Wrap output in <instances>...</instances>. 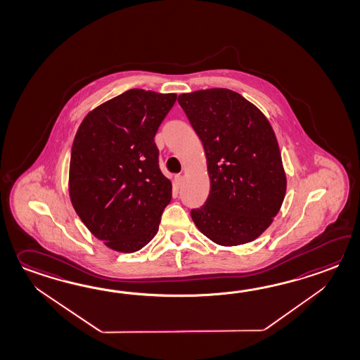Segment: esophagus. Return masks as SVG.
Segmentation results:
<instances>
[{
  "instance_id": "esophagus-1",
  "label": "esophagus",
  "mask_w": 360,
  "mask_h": 360,
  "mask_svg": "<svg viewBox=\"0 0 360 360\" xmlns=\"http://www.w3.org/2000/svg\"><path fill=\"white\" fill-rule=\"evenodd\" d=\"M182 179H184V176H181V174H176L174 176V184H176V187H179L181 184H182Z\"/></svg>"
}]
</instances>
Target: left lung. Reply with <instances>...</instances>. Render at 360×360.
<instances>
[{"mask_svg":"<svg viewBox=\"0 0 360 360\" xmlns=\"http://www.w3.org/2000/svg\"><path fill=\"white\" fill-rule=\"evenodd\" d=\"M208 162L210 191L191 217L209 239L232 247L258 238L285 196L287 178L270 122L256 105L229 89L181 94Z\"/></svg>","mask_w":360,"mask_h":360,"instance_id":"1","label":"left lung"}]
</instances>
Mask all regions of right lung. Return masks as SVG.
Here are the masks:
<instances>
[{"mask_svg": "<svg viewBox=\"0 0 360 360\" xmlns=\"http://www.w3.org/2000/svg\"><path fill=\"white\" fill-rule=\"evenodd\" d=\"M176 94L130 89L81 122L70 162L73 208L96 238L131 253L156 235L172 200L155 136Z\"/></svg>", "mask_w": 360, "mask_h": 360, "instance_id": "obj_1", "label": "right lung"}]
</instances>
